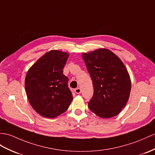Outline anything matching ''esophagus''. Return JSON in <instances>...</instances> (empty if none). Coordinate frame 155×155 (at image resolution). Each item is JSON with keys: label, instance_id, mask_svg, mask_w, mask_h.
Wrapping results in <instances>:
<instances>
[{"label": "esophagus", "instance_id": "obj_1", "mask_svg": "<svg viewBox=\"0 0 155 155\" xmlns=\"http://www.w3.org/2000/svg\"><path fill=\"white\" fill-rule=\"evenodd\" d=\"M74 91H75V93H76V94H80L81 93V89L80 88H76V89H75V90H74Z\"/></svg>", "mask_w": 155, "mask_h": 155}]
</instances>
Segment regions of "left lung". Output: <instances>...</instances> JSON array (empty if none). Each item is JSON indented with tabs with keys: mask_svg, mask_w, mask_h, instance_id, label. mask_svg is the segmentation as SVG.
Segmentation results:
<instances>
[{
	"mask_svg": "<svg viewBox=\"0 0 155 155\" xmlns=\"http://www.w3.org/2000/svg\"><path fill=\"white\" fill-rule=\"evenodd\" d=\"M83 59L91 78L93 95L91 110L103 118L118 114L126 106L131 91L129 74L118 56L108 49L84 53Z\"/></svg>",
	"mask_w": 155,
	"mask_h": 155,
	"instance_id": "8db88e82",
	"label": "left lung"
}]
</instances>
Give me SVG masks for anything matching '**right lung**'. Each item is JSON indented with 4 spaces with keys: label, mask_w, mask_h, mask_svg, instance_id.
Here are the masks:
<instances>
[{
    "label": "right lung",
    "mask_w": 155,
    "mask_h": 155,
    "mask_svg": "<svg viewBox=\"0 0 155 155\" xmlns=\"http://www.w3.org/2000/svg\"><path fill=\"white\" fill-rule=\"evenodd\" d=\"M68 54L51 51L29 70L25 88L30 104L37 113L52 118L64 112L72 101L68 78L63 74Z\"/></svg>",
    "instance_id": "right-lung-1"
}]
</instances>
